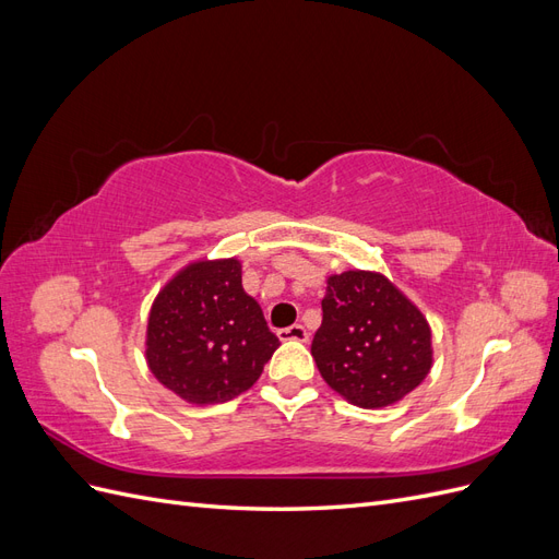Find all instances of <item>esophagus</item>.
Listing matches in <instances>:
<instances>
[{
  "label": "esophagus",
  "mask_w": 559,
  "mask_h": 559,
  "mask_svg": "<svg viewBox=\"0 0 559 559\" xmlns=\"http://www.w3.org/2000/svg\"><path fill=\"white\" fill-rule=\"evenodd\" d=\"M277 335H280V341H296V343H308L310 341L308 329L300 326V324H294L289 329H280Z\"/></svg>",
  "instance_id": "34e87169"
}]
</instances>
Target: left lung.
I'll use <instances>...</instances> for the list:
<instances>
[{
  "instance_id": "obj_1",
  "label": "left lung",
  "mask_w": 559,
  "mask_h": 559,
  "mask_svg": "<svg viewBox=\"0 0 559 559\" xmlns=\"http://www.w3.org/2000/svg\"><path fill=\"white\" fill-rule=\"evenodd\" d=\"M312 357L352 405L380 411L408 396L433 366L431 326L399 286L373 270L329 275Z\"/></svg>"
}]
</instances>
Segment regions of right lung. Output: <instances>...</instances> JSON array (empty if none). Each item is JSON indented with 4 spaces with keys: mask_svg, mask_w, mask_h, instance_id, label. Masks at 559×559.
Wrapping results in <instances>:
<instances>
[{
    "mask_svg": "<svg viewBox=\"0 0 559 559\" xmlns=\"http://www.w3.org/2000/svg\"><path fill=\"white\" fill-rule=\"evenodd\" d=\"M144 345L148 370L163 386L186 403L212 405L247 392L280 341L242 289V263L200 259L158 292Z\"/></svg>",
    "mask_w": 559,
    "mask_h": 559,
    "instance_id": "obj_1",
    "label": "right lung"
}]
</instances>
